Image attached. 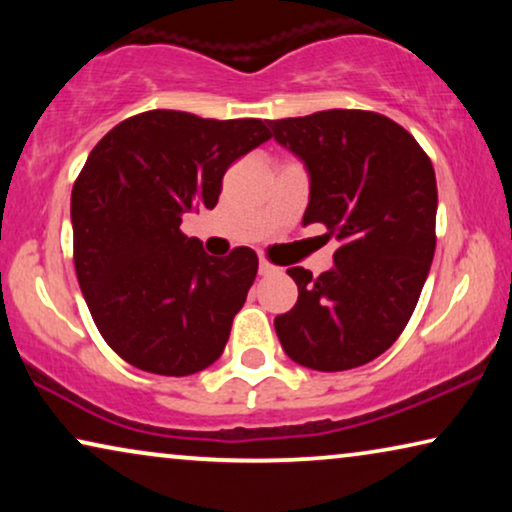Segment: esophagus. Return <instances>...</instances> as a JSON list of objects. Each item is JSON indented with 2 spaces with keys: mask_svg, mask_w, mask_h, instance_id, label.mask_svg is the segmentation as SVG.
Returning a JSON list of instances; mask_svg holds the SVG:
<instances>
[{
  "mask_svg": "<svg viewBox=\"0 0 512 512\" xmlns=\"http://www.w3.org/2000/svg\"><path fill=\"white\" fill-rule=\"evenodd\" d=\"M272 272H277V268H275V265H270L268 261H261V263H258V275H272Z\"/></svg>",
  "mask_w": 512,
  "mask_h": 512,
  "instance_id": "obj_1",
  "label": "esophagus"
}]
</instances>
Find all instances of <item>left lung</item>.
I'll return each instance as SVG.
<instances>
[{
	"mask_svg": "<svg viewBox=\"0 0 512 512\" xmlns=\"http://www.w3.org/2000/svg\"><path fill=\"white\" fill-rule=\"evenodd\" d=\"M305 165L303 226L340 242L333 268H291L298 303L275 317L284 352L324 373L377 359L403 333L436 251V172L415 137L375 111L328 109L270 121Z\"/></svg>",
	"mask_w": 512,
	"mask_h": 512,
	"instance_id": "1",
	"label": "left lung"
}]
</instances>
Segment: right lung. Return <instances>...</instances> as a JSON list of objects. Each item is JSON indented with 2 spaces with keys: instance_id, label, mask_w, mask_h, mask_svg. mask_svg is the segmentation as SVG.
Returning <instances> with one entry per match:
<instances>
[{
  "instance_id": "obj_1",
  "label": "right lung",
  "mask_w": 512,
  "mask_h": 512,
  "mask_svg": "<svg viewBox=\"0 0 512 512\" xmlns=\"http://www.w3.org/2000/svg\"><path fill=\"white\" fill-rule=\"evenodd\" d=\"M268 139L258 118L156 109L90 151L72 188L76 277L97 331L130 366L184 377L223 354L258 256H209L181 221L214 209L228 167Z\"/></svg>"
}]
</instances>
